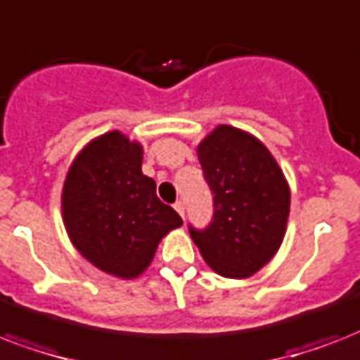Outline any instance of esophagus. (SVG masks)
Masks as SVG:
<instances>
[{"mask_svg": "<svg viewBox=\"0 0 360 360\" xmlns=\"http://www.w3.org/2000/svg\"><path fill=\"white\" fill-rule=\"evenodd\" d=\"M174 210H176L178 214H180V216L184 218V202H180V200H178L176 205H174Z\"/></svg>", "mask_w": 360, "mask_h": 360, "instance_id": "obj_1", "label": "esophagus"}]
</instances>
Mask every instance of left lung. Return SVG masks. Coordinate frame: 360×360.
<instances>
[{"mask_svg":"<svg viewBox=\"0 0 360 360\" xmlns=\"http://www.w3.org/2000/svg\"><path fill=\"white\" fill-rule=\"evenodd\" d=\"M197 158L214 193V219L189 229L216 274L246 280L270 263L285 236L291 189L257 136L219 124L197 144Z\"/></svg>","mask_w":360,"mask_h":360,"instance_id":"1","label":"left lung"}]
</instances>
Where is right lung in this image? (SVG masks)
Masks as SVG:
<instances>
[{"label": "right lung", "mask_w": 360, "mask_h": 360, "mask_svg": "<svg viewBox=\"0 0 360 360\" xmlns=\"http://www.w3.org/2000/svg\"><path fill=\"white\" fill-rule=\"evenodd\" d=\"M142 144L122 131L91 139L67 171L61 218L69 240L96 269L133 280L148 269L163 236L182 218L142 174Z\"/></svg>", "instance_id": "add662e5"}]
</instances>
